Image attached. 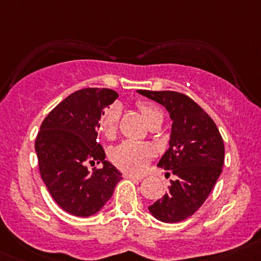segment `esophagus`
Here are the masks:
<instances>
[{"mask_svg": "<svg viewBox=\"0 0 261 261\" xmlns=\"http://www.w3.org/2000/svg\"><path fill=\"white\" fill-rule=\"evenodd\" d=\"M123 177L127 178V179H131V180H141L143 179V175H135V174H128V173H126V174H123Z\"/></svg>", "mask_w": 261, "mask_h": 261, "instance_id": "esophagus-1", "label": "esophagus"}]
</instances>
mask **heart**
<instances>
[{
	"label": "heart",
	"mask_w": 261,
	"mask_h": 261,
	"mask_svg": "<svg viewBox=\"0 0 261 261\" xmlns=\"http://www.w3.org/2000/svg\"><path fill=\"white\" fill-rule=\"evenodd\" d=\"M136 107L144 116L150 127L160 126V123L163 122L162 110L151 102L138 101ZM120 106L117 105H112L102 112L98 126L101 133L107 138H111L115 134L118 118H120ZM111 158L120 169L128 173H141L146 169L149 163L154 158V150L147 144L127 140L115 147Z\"/></svg>",
	"instance_id": "heart-1"
}]
</instances>
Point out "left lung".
<instances>
[{
	"label": "left lung",
	"instance_id": "1",
	"mask_svg": "<svg viewBox=\"0 0 261 261\" xmlns=\"http://www.w3.org/2000/svg\"><path fill=\"white\" fill-rule=\"evenodd\" d=\"M139 93L163 105L172 118L169 149L158 167L174 175L168 192L149 206L155 218L168 223L191 217L207 199L222 172L225 145L208 114L187 94L174 91Z\"/></svg>",
	"mask_w": 261,
	"mask_h": 261
}]
</instances>
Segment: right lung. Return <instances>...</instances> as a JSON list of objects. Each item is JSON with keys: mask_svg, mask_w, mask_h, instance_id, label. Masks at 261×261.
Instances as JSON below:
<instances>
[{"mask_svg": "<svg viewBox=\"0 0 261 261\" xmlns=\"http://www.w3.org/2000/svg\"><path fill=\"white\" fill-rule=\"evenodd\" d=\"M117 97L109 88L80 89L49 112L36 136L41 178L58 206L73 216L98 212L122 179L97 143L99 117ZM101 161V170L86 169L88 162Z\"/></svg>", "mask_w": 261, "mask_h": 261, "instance_id": "obj_1", "label": "right lung"}]
</instances>
